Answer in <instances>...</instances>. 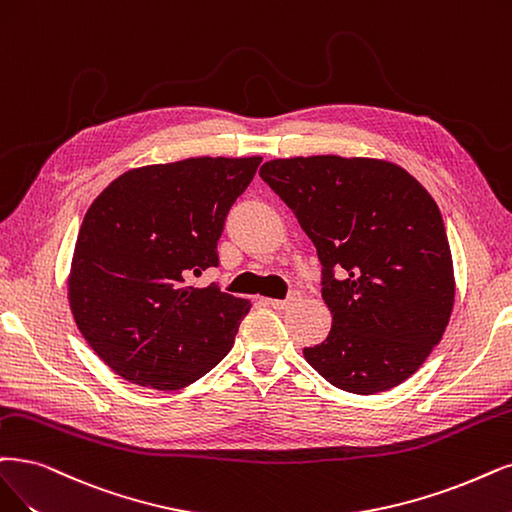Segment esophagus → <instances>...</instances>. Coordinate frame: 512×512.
Masks as SVG:
<instances>
[{
  "label": "esophagus",
  "instance_id": "obj_1",
  "mask_svg": "<svg viewBox=\"0 0 512 512\" xmlns=\"http://www.w3.org/2000/svg\"><path fill=\"white\" fill-rule=\"evenodd\" d=\"M268 304L274 308V310H287L291 306L289 299H268Z\"/></svg>",
  "mask_w": 512,
  "mask_h": 512
}]
</instances>
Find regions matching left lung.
Listing matches in <instances>:
<instances>
[{
    "label": "left lung",
    "instance_id": "1",
    "mask_svg": "<svg viewBox=\"0 0 512 512\" xmlns=\"http://www.w3.org/2000/svg\"><path fill=\"white\" fill-rule=\"evenodd\" d=\"M259 175L323 266L333 325L306 361L352 394L403 384L441 342L456 295L437 202L401 166L369 158L272 160Z\"/></svg>",
    "mask_w": 512,
    "mask_h": 512
}]
</instances>
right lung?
<instances>
[{
  "label": "right lung",
  "instance_id": "obj_1",
  "mask_svg": "<svg viewBox=\"0 0 512 512\" xmlns=\"http://www.w3.org/2000/svg\"><path fill=\"white\" fill-rule=\"evenodd\" d=\"M261 158H189L128 170L94 200L75 242L69 304L80 333L124 380L194 384L230 352L246 299L189 278L219 266L227 213Z\"/></svg>",
  "mask_w": 512,
  "mask_h": 512
}]
</instances>
